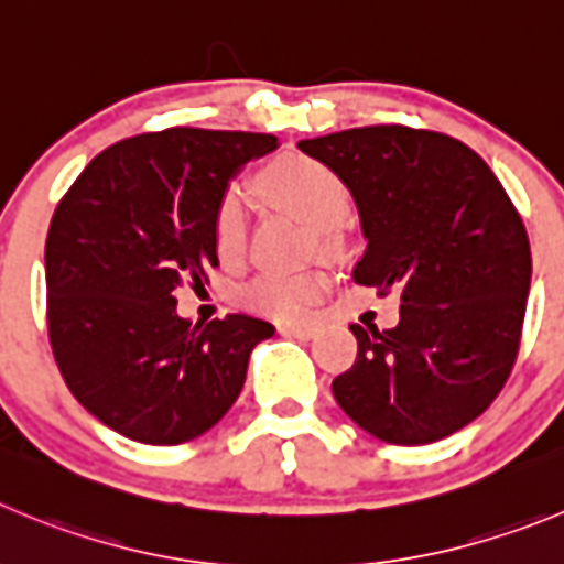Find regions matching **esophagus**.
<instances>
[{
	"instance_id": "1",
	"label": "esophagus",
	"mask_w": 564,
	"mask_h": 564,
	"mask_svg": "<svg viewBox=\"0 0 564 564\" xmlns=\"http://www.w3.org/2000/svg\"><path fill=\"white\" fill-rule=\"evenodd\" d=\"M283 336H294V339H314L319 334L317 325H281Z\"/></svg>"
}]
</instances>
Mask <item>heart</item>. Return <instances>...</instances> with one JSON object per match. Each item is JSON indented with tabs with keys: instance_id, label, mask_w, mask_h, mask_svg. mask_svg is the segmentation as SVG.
<instances>
[{
	"instance_id": "heart-1",
	"label": "heart",
	"mask_w": 564,
	"mask_h": 564,
	"mask_svg": "<svg viewBox=\"0 0 564 564\" xmlns=\"http://www.w3.org/2000/svg\"><path fill=\"white\" fill-rule=\"evenodd\" d=\"M261 188L278 208L308 225L317 234L345 219L347 188L328 166L314 158L289 155L261 172ZM214 245L223 261L234 264L247 247V199L239 186H228L214 208ZM319 272H264L241 289V303L272 317H297L323 294Z\"/></svg>"
}]
</instances>
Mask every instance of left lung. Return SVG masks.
<instances>
[{
  "instance_id": "8db88e82",
  "label": "left lung",
  "mask_w": 564,
  "mask_h": 564,
  "mask_svg": "<svg viewBox=\"0 0 564 564\" xmlns=\"http://www.w3.org/2000/svg\"><path fill=\"white\" fill-rule=\"evenodd\" d=\"M354 197L367 250L354 281L401 292L392 330L350 325L341 412L392 445H429L487 412L512 372L531 286L523 219L481 155L403 124L300 141Z\"/></svg>"
}]
</instances>
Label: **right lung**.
I'll return each mask as SVG.
<instances>
[{"label":"right lung","mask_w":564,"mask_h":564,"mask_svg":"<svg viewBox=\"0 0 564 564\" xmlns=\"http://www.w3.org/2000/svg\"><path fill=\"white\" fill-rule=\"evenodd\" d=\"M275 135L170 128L99 152L46 236V319L61 376L99 423L144 445H181L219 423L270 323L192 325L177 289L219 267L214 208Z\"/></svg>","instance_id":"right-lung-1"}]
</instances>
